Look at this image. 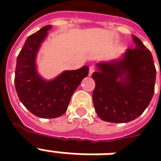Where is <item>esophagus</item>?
Returning <instances> with one entry per match:
<instances>
[{
  "instance_id": "obj_1",
  "label": "esophagus",
  "mask_w": 161,
  "mask_h": 161,
  "mask_svg": "<svg viewBox=\"0 0 161 161\" xmlns=\"http://www.w3.org/2000/svg\"><path fill=\"white\" fill-rule=\"evenodd\" d=\"M94 71H95V67L94 66H91L90 68H89V76L92 75Z\"/></svg>"
}]
</instances>
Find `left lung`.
<instances>
[{
	"label": "left lung",
	"instance_id": "8db88e82",
	"mask_svg": "<svg viewBox=\"0 0 161 161\" xmlns=\"http://www.w3.org/2000/svg\"><path fill=\"white\" fill-rule=\"evenodd\" d=\"M135 48L122 59L99 63L92 74L95 81L93 105L102 120L128 123L138 118L150 104L155 92L156 69L150 50L133 36Z\"/></svg>",
	"mask_w": 161,
	"mask_h": 161
}]
</instances>
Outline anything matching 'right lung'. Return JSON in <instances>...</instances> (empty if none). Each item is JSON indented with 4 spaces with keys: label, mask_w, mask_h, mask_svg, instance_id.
I'll list each match as a JSON object with an SVG mask.
<instances>
[{
    "label": "right lung",
    "mask_w": 161,
    "mask_h": 161,
    "mask_svg": "<svg viewBox=\"0 0 161 161\" xmlns=\"http://www.w3.org/2000/svg\"><path fill=\"white\" fill-rule=\"evenodd\" d=\"M51 26H43L29 36L16 59L15 86L19 99L37 117L53 119L67 111L71 97L83 78L88 75V66L65 71L58 78L46 81L36 72V57Z\"/></svg>",
    "instance_id": "1"
}]
</instances>
